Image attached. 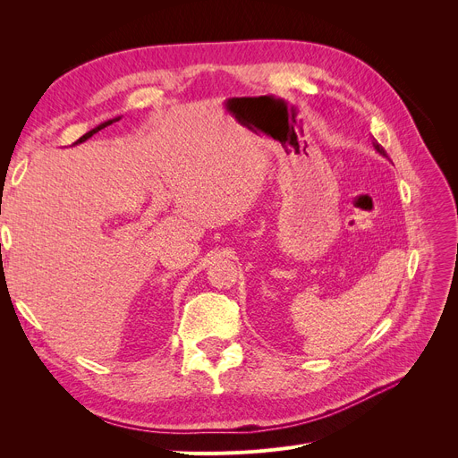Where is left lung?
Listing matches in <instances>:
<instances>
[{"instance_id": "1", "label": "left lung", "mask_w": 458, "mask_h": 458, "mask_svg": "<svg viewBox=\"0 0 458 458\" xmlns=\"http://www.w3.org/2000/svg\"><path fill=\"white\" fill-rule=\"evenodd\" d=\"M373 147H375V150H377V152H378L380 156H384V157H388V156H386V150H384V148L380 147V144H378V142H377L375 139H373Z\"/></svg>"}]
</instances>
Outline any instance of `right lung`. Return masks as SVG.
<instances>
[{
  "mask_svg": "<svg viewBox=\"0 0 458 458\" xmlns=\"http://www.w3.org/2000/svg\"><path fill=\"white\" fill-rule=\"evenodd\" d=\"M116 120H120V116H116V118H113V120H107V123H104V124H100V126H96L94 130H90V131H87L83 137H80L78 140H76V144L78 142H83V140H87V139H90L94 133H98L100 130H104V128H107L109 124H113V123H116Z\"/></svg>",
  "mask_w": 458,
  "mask_h": 458,
  "instance_id": "obj_1",
  "label": "right lung"
}]
</instances>
